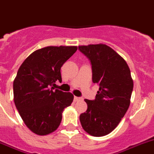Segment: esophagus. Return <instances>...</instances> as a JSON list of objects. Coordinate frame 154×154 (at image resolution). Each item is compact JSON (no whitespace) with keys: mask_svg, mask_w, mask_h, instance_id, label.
Instances as JSON below:
<instances>
[{"mask_svg":"<svg viewBox=\"0 0 154 154\" xmlns=\"http://www.w3.org/2000/svg\"><path fill=\"white\" fill-rule=\"evenodd\" d=\"M81 100H82V98H81V97H74V101H81Z\"/></svg>","mask_w":154,"mask_h":154,"instance_id":"esophagus-1","label":"esophagus"}]
</instances>
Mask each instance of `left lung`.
Returning <instances> with one entry per match:
<instances>
[{
  "label": "left lung",
  "mask_w": 154,
  "mask_h": 154,
  "mask_svg": "<svg viewBox=\"0 0 154 154\" xmlns=\"http://www.w3.org/2000/svg\"><path fill=\"white\" fill-rule=\"evenodd\" d=\"M79 50L90 60L93 82L99 86L94 100L85 99L87 110L80 115V123L89 134L105 136L117 127L130 105L134 86L130 68L104 44L80 45Z\"/></svg>",
  "instance_id": "1"
}]
</instances>
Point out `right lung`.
Segmentation results:
<instances>
[{
	"label": "right lung",
	"mask_w": 154,
	"mask_h": 154,
	"mask_svg": "<svg viewBox=\"0 0 154 154\" xmlns=\"http://www.w3.org/2000/svg\"><path fill=\"white\" fill-rule=\"evenodd\" d=\"M76 46H47L26 58L13 82L14 102L24 124L34 134H49L58 128L62 112L71 105L72 93L54 90L62 82L60 68Z\"/></svg>",
	"instance_id": "1"
}]
</instances>
